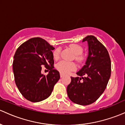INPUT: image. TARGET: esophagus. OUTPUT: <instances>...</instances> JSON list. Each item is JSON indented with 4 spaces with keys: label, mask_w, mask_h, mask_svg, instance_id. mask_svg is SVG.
I'll use <instances>...</instances> for the list:
<instances>
[{
    "label": "esophagus",
    "mask_w": 125,
    "mask_h": 125,
    "mask_svg": "<svg viewBox=\"0 0 125 125\" xmlns=\"http://www.w3.org/2000/svg\"><path fill=\"white\" fill-rule=\"evenodd\" d=\"M64 77V75L63 74V73H60V77H61V78H63V77Z\"/></svg>",
    "instance_id": "esophagus-1"
}]
</instances>
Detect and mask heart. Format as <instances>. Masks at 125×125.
Masks as SVG:
<instances>
[{
    "instance_id": "heart-1",
    "label": "heart",
    "mask_w": 125,
    "mask_h": 125,
    "mask_svg": "<svg viewBox=\"0 0 125 125\" xmlns=\"http://www.w3.org/2000/svg\"><path fill=\"white\" fill-rule=\"evenodd\" d=\"M71 50L74 52L75 54L77 56L76 58L77 59H80V55H81L83 52V48L81 46L78 45V44H71L69 46ZM60 48H57L55 50L54 52H53V57L55 59H57L59 57V54H60ZM56 69L62 73H69V72L71 71L74 70L76 68V65L74 63L71 62H67V61H60L56 65Z\"/></svg>"
}]
</instances>
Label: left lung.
<instances>
[{"label": "left lung", "instance_id": "obj_1", "mask_svg": "<svg viewBox=\"0 0 125 125\" xmlns=\"http://www.w3.org/2000/svg\"><path fill=\"white\" fill-rule=\"evenodd\" d=\"M88 44V56L85 65L77 73L81 77H72L67 87L71 101L81 105L95 102L103 94L111 76V60L105 47L92 35L82 42Z\"/></svg>", "mask_w": 125, "mask_h": 125}]
</instances>
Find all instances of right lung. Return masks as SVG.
<instances>
[{"mask_svg": "<svg viewBox=\"0 0 125 125\" xmlns=\"http://www.w3.org/2000/svg\"><path fill=\"white\" fill-rule=\"evenodd\" d=\"M54 49L44 39L33 38L17 50L12 64L14 78L19 91L27 100L37 102L47 99L60 79L59 72L53 69ZM43 65L50 70L47 76L41 73Z\"/></svg>", "mask_w": 125, "mask_h": 125, "instance_id": "obj_1", "label": "right lung"}]
</instances>
